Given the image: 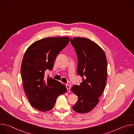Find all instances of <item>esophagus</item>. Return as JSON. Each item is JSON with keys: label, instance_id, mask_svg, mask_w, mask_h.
<instances>
[{"label": "esophagus", "instance_id": "obj_1", "mask_svg": "<svg viewBox=\"0 0 134 134\" xmlns=\"http://www.w3.org/2000/svg\"><path fill=\"white\" fill-rule=\"evenodd\" d=\"M66 87L67 89V90H70V86L68 84L66 85Z\"/></svg>", "mask_w": 134, "mask_h": 134}]
</instances>
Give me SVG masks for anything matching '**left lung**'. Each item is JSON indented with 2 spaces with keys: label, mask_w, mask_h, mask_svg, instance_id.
Returning a JSON list of instances; mask_svg holds the SVG:
<instances>
[{
  "label": "left lung",
  "mask_w": 134,
  "mask_h": 134,
  "mask_svg": "<svg viewBox=\"0 0 134 134\" xmlns=\"http://www.w3.org/2000/svg\"><path fill=\"white\" fill-rule=\"evenodd\" d=\"M70 42L77 55V73L83 77L80 85H75L71 88L79 98L72 109L78 113H87L98 104L105 88L106 55L99 45L87 38H71Z\"/></svg>",
  "instance_id": "left-lung-1"
}]
</instances>
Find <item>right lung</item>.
<instances>
[{
    "mask_svg": "<svg viewBox=\"0 0 134 134\" xmlns=\"http://www.w3.org/2000/svg\"><path fill=\"white\" fill-rule=\"evenodd\" d=\"M69 42L68 37H50L38 40L26 50L21 73L27 98L35 109L48 111L54 106L59 95L67 91L65 85L51 77L44 78L51 70L57 55Z\"/></svg>",
    "mask_w": 134,
    "mask_h": 134,
    "instance_id": "add662e5",
    "label": "right lung"
}]
</instances>
